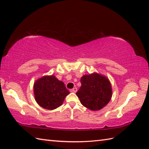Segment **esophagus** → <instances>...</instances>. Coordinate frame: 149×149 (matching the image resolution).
Wrapping results in <instances>:
<instances>
[{
	"instance_id": "34e87169",
	"label": "esophagus",
	"mask_w": 149,
	"mask_h": 149,
	"mask_svg": "<svg viewBox=\"0 0 149 149\" xmlns=\"http://www.w3.org/2000/svg\"><path fill=\"white\" fill-rule=\"evenodd\" d=\"M77 91V88H75V87L70 90L71 92H73V93H76Z\"/></svg>"
}]
</instances>
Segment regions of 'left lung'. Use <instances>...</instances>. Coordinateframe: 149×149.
<instances>
[{
	"mask_svg": "<svg viewBox=\"0 0 149 149\" xmlns=\"http://www.w3.org/2000/svg\"><path fill=\"white\" fill-rule=\"evenodd\" d=\"M81 86L76 93L82 105L91 111L105 107L112 97V87L109 79L93 72L81 79Z\"/></svg>",
	"mask_w": 149,
	"mask_h": 149,
	"instance_id": "left-lung-1",
	"label": "left lung"
}]
</instances>
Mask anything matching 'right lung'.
<instances>
[{"mask_svg": "<svg viewBox=\"0 0 149 149\" xmlns=\"http://www.w3.org/2000/svg\"><path fill=\"white\" fill-rule=\"evenodd\" d=\"M35 100L43 108L53 110L62 105L65 97L70 93L63 82L55 75H45L34 83Z\"/></svg>", "mask_w": 149, "mask_h": 149, "instance_id": "obj_1", "label": "right lung"}]
</instances>
